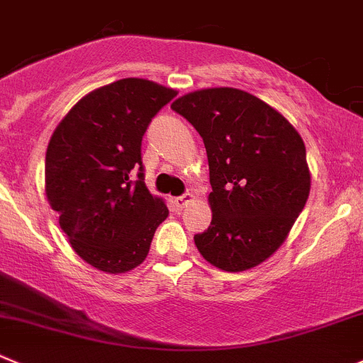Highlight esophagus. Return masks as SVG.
I'll return each mask as SVG.
<instances>
[{
	"label": "esophagus",
	"mask_w": 363,
	"mask_h": 363,
	"mask_svg": "<svg viewBox=\"0 0 363 363\" xmlns=\"http://www.w3.org/2000/svg\"><path fill=\"white\" fill-rule=\"evenodd\" d=\"M193 202H195V195H193V193H186V195L175 199V206H177L179 209H184V207H188L189 203Z\"/></svg>",
	"instance_id": "esophagus-1"
}]
</instances>
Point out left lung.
<instances>
[{
  "mask_svg": "<svg viewBox=\"0 0 363 363\" xmlns=\"http://www.w3.org/2000/svg\"><path fill=\"white\" fill-rule=\"evenodd\" d=\"M172 110L202 136L209 161V228L200 255L228 273L252 269L282 246L311 193L305 143L280 111L230 86L203 88Z\"/></svg>",
  "mask_w": 363,
  "mask_h": 363,
  "instance_id": "1",
  "label": "left lung"
}]
</instances>
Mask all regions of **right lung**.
Wrapping results in <instances>:
<instances>
[{
  "mask_svg": "<svg viewBox=\"0 0 363 363\" xmlns=\"http://www.w3.org/2000/svg\"><path fill=\"white\" fill-rule=\"evenodd\" d=\"M177 90L142 77L96 88L60 121L45 152V199L74 252L121 275L149 255L168 216L143 181L142 138ZM139 170L133 182L130 174Z\"/></svg>",
  "mask_w": 363,
  "mask_h": 363,
  "instance_id": "1",
  "label": "right lung"
}]
</instances>
